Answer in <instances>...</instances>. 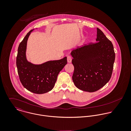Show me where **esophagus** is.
Returning <instances> with one entry per match:
<instances>
[{
  "instance_id": "obj_1",
  "label": "esophagus",
  "mask_w": 131,
  "mask_h": 131,
  "mask_svg": "<svg viewBox=\"0 0 131 131\" xmlns=\"http://www.w3.org/2000/svg\"><path fill=\"white\" fill-rule=\"evenodd\" d=\"M72 57L70 56H68L67 57V60H68V62L69 63H71L72 62Z\"/></svg>"
}]
</instances>
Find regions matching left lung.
<instances>
[{
	"instance_id": "1",
	"label": "left lung",
	"mask_w": 131,
	"mask_h": 131,
	"mask_svg": "<svg viewBox=\"0 0 131 131\" xmlns=\"http://www.w3.org/2000/svg\"><path fill=\"white\" fill-rule=\"evenodd\" d=\"M96 41L71 53L74 66V83L78 89L89 92L99 90L110 81L115 60L112 42L98 28Z\"/></svg>"
}]
</instances>
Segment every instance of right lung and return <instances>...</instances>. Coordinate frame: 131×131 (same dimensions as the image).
Returning a JSON list of instances; mask_svg holds the SVG:
<instances>
[{
	"instance_id": "add662e5",
	"label": "right lung",
	"mask_w": 131,
	"mask_h": 131,
	"mask_svg": "<svg viewBox=\"0 0 131 131\" xmlns=\"http://www.w3.org/2000/svg\"><path fill=\"white\" fill-rule=\"evenodd\" d=\"M33 31L29 32L19 43L16 59L18 73L21 83L26 89L34 93H45L53 88L59 73L67 64V57L41 64L28 61L26 56L27 43Z\"/></svg>"
}]
</instances>
